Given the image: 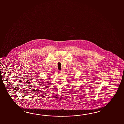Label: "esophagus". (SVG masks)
Returning <instances> with one entry per match:
<instances>
[{
	"label": "esophagus",
	"instance_id": "1",
	"mask_svg": "<svg viewBox=\"0 0 124 124\" xmlns=\"http://www.w3.org/2000/svg\"><path fill=\"white\" fill-rule=\"evenodd\" d=\"M57 73L58 74H62V71L61 70H57Z\"/></svg>",
	"mask_w": 124,
	"mask_h": 124
}]
</instances>
